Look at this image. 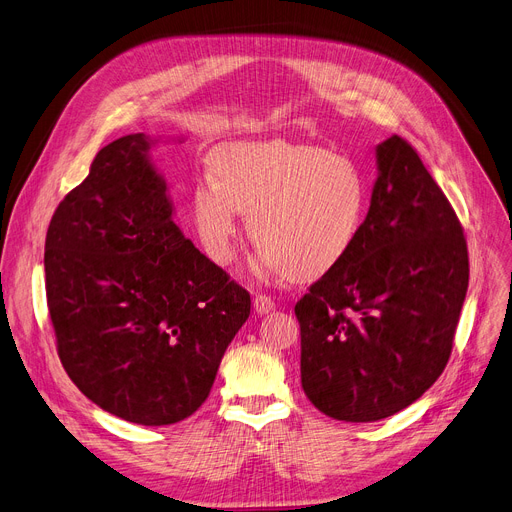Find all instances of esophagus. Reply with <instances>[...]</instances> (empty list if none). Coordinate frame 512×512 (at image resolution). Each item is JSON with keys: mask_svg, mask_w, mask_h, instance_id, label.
I'll return each mask as SVG.
<instances>
[{"mask_svg": "<svg viewBox=\"0 0 512 512\" xmlns=\"http://www.w3.org/2000/svg\"><path fill=\"white\" fill-rule=\"evenodd\" d=\"M253 307H255V311H257L259 315H263V313H270V311H274L276 303L272 301V297H265V294H255Z\"/></svg>", "mask_w": 512, "mask_h": 512, "instance_id": "esophagus-1", "label": "esophagus"}]
</instances>
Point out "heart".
<instances>
[{"instance_id":"heart-1","label":"heart","mask_w":512,"mask_h":512,"mask_svg":"<svg viewBox=\"0 0 512 512\" xmlns=\"http://www.w3.org/2000/svg\"><path fill=\"white\" fill-rule=\"evenodd\" d=\"M367 184L351 157L313 145L232 143L193 191V224L207 257L230 265L242 213L257 242L255 265L292 280L324 276L351 253Z\"/></svg>"}]
</instances>
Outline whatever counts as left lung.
I'll list each match as a JSON object with an SVG mask.
<instances>
[{
  "mask_svg": "<svg viewBox=\"0 0 512 512\" xmlns=\"http://www.w3.org/2000/svg\"><path fill=\"white\" fill-rule=\"evenodd\" d=\"M375 164L351 253L294 307L303 390L351 423L407 409L440 378L469 286L461 222L417 151L392 134Z\"/></svg>",
  "mask_w": 512,
  "mask_h": 512,
  "instance_id": "obj_1",
  "label": "left lung"
}]
</instances>
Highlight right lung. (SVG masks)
Listing matches in <instances>:
<instances>
[{
	"label": "right lung",
	"mask_w": 512,
	"mask_h": 512,
	"mask_svg": "<svg viewBox=\"0 0 512 512\" xmlns=\"http://www.w3.org/2000/svg\"><path fill=\"white\" fill-rule=\"evenodd\" d=\"M157 143L137 132L103 147L45 238L66 373L99 409L139 425L191 417L251 313L249 292L174 224Z\"/></svg>",
	"instance_id": "obj_1"
}]
</instances>
